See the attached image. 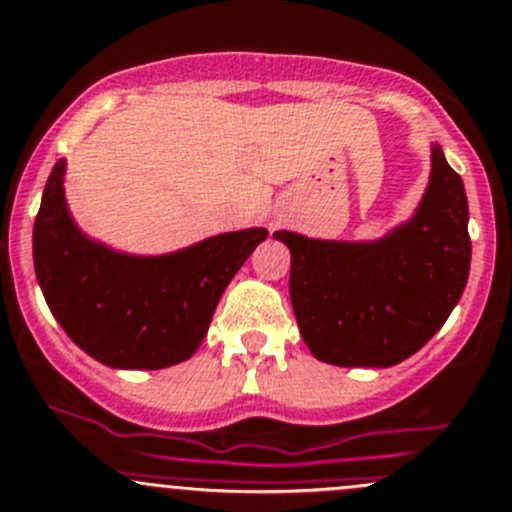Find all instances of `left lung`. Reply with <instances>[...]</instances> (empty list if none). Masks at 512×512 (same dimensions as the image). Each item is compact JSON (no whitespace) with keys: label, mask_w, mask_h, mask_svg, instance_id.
Returning a JSON list of instances; mask_svg holds the SVG:
<instances>
[{"label":"left lung","mask_w":512,"mask_h":512,"mask_svg":"<svg viewBox=\"0 0 512 512\" xmlns=\"http://www.w3.org/2000/svg\"><path fill=\"white\" fill-rule=\"evenodd\" d=\"M274 238L292 252L289 297L301 338L341 368L410 358L444 326L469 279V201L439 147L417 213L385 240H309L289 230Z\"/></svg>","instance_id":"1"}]
</instances>
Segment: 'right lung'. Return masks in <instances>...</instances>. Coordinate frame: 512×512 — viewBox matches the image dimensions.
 I'll use <instances>...</instances> for the list:
<instances>
[{
    "label": "right lung",
    "mask_w": 512,
    "mask_h": 512,
    "mask_svg": "<svg viewBox=\"0 0 512 512\" xmlns=\"http://www.w3.org/2000/svg\"><path fill=\"white\" fill-rule=\"evenodd\" d=\"M58 161L34 223V267L48 309L85 353L110 368L159 370L201 346L225 287L265 228L208 238L164 257H132L88 240L71 220Z\"/></svg>",
    "instance_id": "add662e5"
}]
</instances>
